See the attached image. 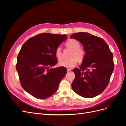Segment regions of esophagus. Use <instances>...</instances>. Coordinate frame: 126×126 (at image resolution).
<instances>
[{
	"label": "esophagus",
	"mask_w": 126,
	"mask_h": 126,
	"mask_svg": "<svg viewBox=\"0 0 126 126\" xmlns=\"http://www.w3.org/2000/svg\"><path fill=\"white\" fill-rule=\"evenodd\" d=\"M71 69H70V68H68V69H67V71L68 72H69V71H71Z\"/></svg>",
	"instance_id": "esophagus-1"
}]
</instances>
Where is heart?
<instances>
[{
  "label": "heart",
  "mask_w": 126,
  "mask_h": 126,
  "mask_svg": "<svg viewBox=\"0 0 126 126\" xmlns=\"http://www.w3.org/2000/svg\"><path fill=\"white\" fill-rule=\"evenodd\" d=\"M65 46L69 48L72 50L71 52V58L59 62L58 64L60 67H65L67 68H72L77 64L78 59L79 61H82L84 59L86 53L85 50L80 47V43L79 41L74 39L68 40ZM55 55L58 61H61L63 58L62 50L61 47H57L55 50Z\"/></svg>",
  "instance_id": "heart-1"
}]
</instances>
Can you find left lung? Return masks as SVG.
<instances>
[{"label":"left lung","instance_id":"left-lung-1","mask_svg":"<svg viewBox=\"0 0 126 126\" xmlns=\"http://www.w3.org/2000/svg\"><path fill=\"white\" fill-rule=\"evenodd\" d=\"M80 41L86 54L79 68H75L72 88L77 94L92 98L107 88L113 73V55L106 41L89 33L79 32L70 36Z\"/></svg>","mask_w":126,"mask_h":126}]
</instances>
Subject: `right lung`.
Wrapping results in <instances>:
<instances>
[{
	"instance_id": "right-lung-1",
	"label": "right lung",
	"mask_w": 126,
	"mask_h": 126,
	"mask_svg": "<svg viewBox=\"0 0 126 126\" xmlns=\"http://www.w3.org/2000/svg\"><path fill=\"white\" fill-rule=\"evenodd\" d=\"M66 35L41 33L26 41L17 56L16 68L23 89L38 99L49 97L57 90L67 73L65 67L50 68L57 63L55 50Z\"/></svg>"
}]
</instances>
